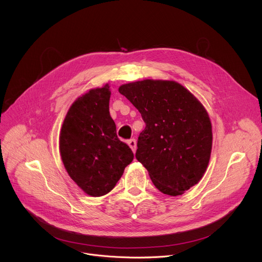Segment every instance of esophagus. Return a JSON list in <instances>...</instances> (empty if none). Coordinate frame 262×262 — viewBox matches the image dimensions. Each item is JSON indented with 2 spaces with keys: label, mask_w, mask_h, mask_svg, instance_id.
<instances>
[{
  "label": "esophagus",
  "mask_w": 262,
  "mask_h": 262,
  "mask_svg": "<svg viewBox=\"0 0 262 262\" xmlns=\"http://www.w3.org/2000/svg\"><path fill=\"white\" fill-rule=\"evenodd\" d=\"M127 144L129 145V147L132 148L133 152L135 153V152H136V148H137V143H136V140H135V139H129V140L127 141Z\"/></svg>",
  "instance_id": "obj_1"
}]
</instances>
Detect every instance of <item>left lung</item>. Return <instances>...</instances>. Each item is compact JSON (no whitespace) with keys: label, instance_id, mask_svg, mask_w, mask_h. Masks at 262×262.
<instances>
[{"label":"left lung","instance_id":"1","mask_svg":"<svg viewBox=\"0 0 262 262\" xmlns=\"http://www.w3.org/2000/svg\"><path fill=\"white\" fill-rule=\"evenodd\" d=\"M119 92L145 123L137 143V160L163 194L182 195L202 180L208 167L212 126L207 110L174 80L128 82Z\"/></svg>","mask_w":262,"mask_h":262}]
</instances>
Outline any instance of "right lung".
I'll list each match as a JSON object with an SVG mask.
<instances>
[{
    "mask_svg": "<svg viewBox=\"0 0 262 262\" xmlns=\"http://www.w3.org/2000/svg\"><path fill=\"white\" fill-rule=\"evenodd\" d=\"M110 94L106 84L77 98L59 135V152L69 176L94 198L112 191L134 159L129 146L117 136L109 114Z\"/></svg>",
    "mask_w": 262,
    "mask_h": 262,
    "instance_id": "obj_1",
    "label": "right lung"
}]
</instances>
